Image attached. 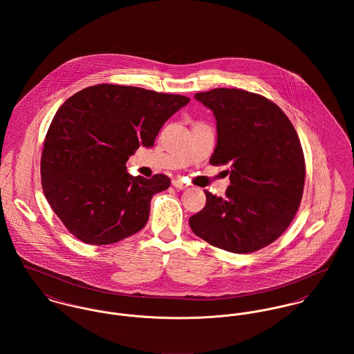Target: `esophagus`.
<instances>
[{
	"label": "esophagus",
	"instance_id": "esophagus-1",
	"mask_svg": "<svg viewBox=\"0 0 354 354\" xmlns=\"http://www.w3.org/2000/svg\"><path fill=\"white\" fill-rule=\"evenodd\" d=\"M171 184H173V187H174V188L181 189V191H184V189H187V188H188V185H187L183 180H180V178H174V180L171 181Z\"/></svg>",
	"mask_w": 354,
	"mask_h": 354
}]
</instances>
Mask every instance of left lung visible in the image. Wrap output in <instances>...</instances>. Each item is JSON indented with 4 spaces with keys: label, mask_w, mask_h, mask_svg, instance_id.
<instances>
[{
    "label": "left lung",
    "mask_w": 354,
    "mask_h": 354,
    "mask_svg": "<svg viewBox=\"0 0 354 354\" xmlns=\"http://www.w3.org/2000/svg\"><path fill=\"white\" fill-rule=\"evenodd\" d=\"M216 121L209 163H230V185L189 218L208 244L251 253L274 243L293 221L303 198L305 162L300 139L286 114L267 98L239 88L195 94Z\"/></svg>",
    "instance_id": "8db88e82"
}]
</instances>
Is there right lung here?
I'll return each instance as SVG.
<instances>
[{"label": "right lung", "mask_w": 354, "mask_h": 354, "mask_svg": "<svg viewBox=\"0 0 354 354\" xmlns=\"http://www.w3.org/2000/svg\"><path fill=\"white\" fill-rule=\"evenodd\" d=\"M191 101L183 95L98 84L64 102L51 121L41 159L45 196L65 227L91 245L142 230L151 198L170 178L133 177L127 160L152 147L163 124Z\"/></svg>", "instance_id": "obj_1"}]
</instances>
